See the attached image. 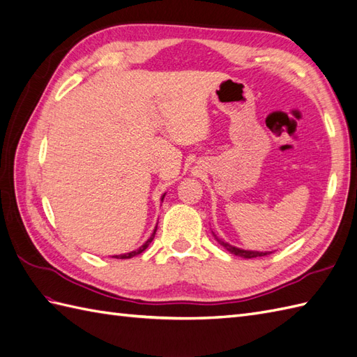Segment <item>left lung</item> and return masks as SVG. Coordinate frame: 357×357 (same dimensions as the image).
<instances>
[{
  "mask_svg": "<svg viewBox=\"0 0 357 357\" xmlns=\"http://www.w3.org/2000/svg\"><path fill=\"white\" fill-rule=\"evenodd\" d=\"M215 239L218 241L225 250L230 251L231 255H236V256H241V257H244V259H253V257H262V256L271 255V251H265V253H264V251H250V250H241L238 247H233V245L227 244V242H224L222 239L216 238V234H215Z\"/></svg>",
  "mask_w": 357,
  "mask_h": 357,
  "instance_id": "obj_1",
  "label": "left lung"
}]
</instances>
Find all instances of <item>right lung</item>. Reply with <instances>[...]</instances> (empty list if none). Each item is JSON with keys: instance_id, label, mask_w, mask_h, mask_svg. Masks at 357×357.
<instances>
[{"instance_id": "1", "label": "right lung", "mask_w": 357, "mask_h": 357, "mask_svg": "<svg viewBox=\"0 0 357 357\" xmlns=\"http://www.w3.org/2000/svg\"><path fill=\"white\" fill-rule=\"evenodd\" d=\"M165 197V195H163ZM163 197H162V202H163ZM155 230H158V227H155L154 229V231H153V234H151V236H150V239L149 241H146L145 242V244L142 245V247H139L137 250H135V251H130V253H127V255H119V256H113V257H115V259H130V257H133V256H137V255H141L142 253V251L146 248V247H149L150 244H151V241L154 239V234H155Z\"/></svg>"}]
</instances>
